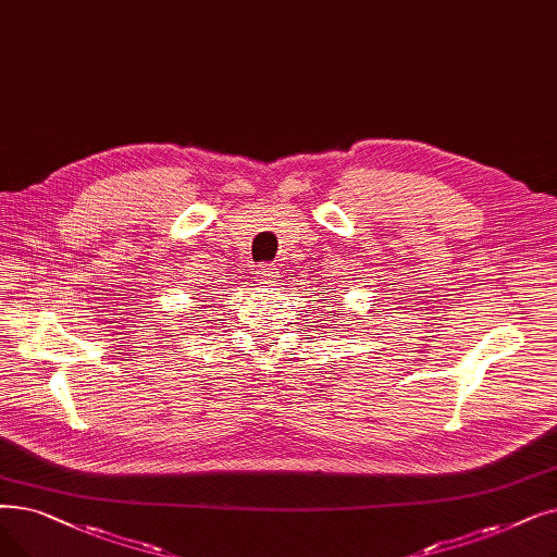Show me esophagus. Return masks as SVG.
I'll return each mask as SVG.
<instances>
[{"label":"esophagus","mask_w":557,"mask_h":557,"mask_svg":"<svg viewBox=\"0 0 557 557\" xmlns=\"http://www.w3.org/2000/svg\"><path fill=\"white\" fill-rule=\"evenodd\" d=\"M255 277H257V282H261V284H275V280H277V269H273L271 263H261V265H257V269H255Z\"/></svg>","instance_id":"1"}]
</instances>
